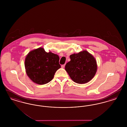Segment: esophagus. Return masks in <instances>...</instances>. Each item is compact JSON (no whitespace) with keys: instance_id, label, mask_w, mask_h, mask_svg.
Segmentation results:
<instances>
[{"instance_id":"esophagus-1","label":"esophagus","mask_w":127,"mask_h":127,"mask_svg":"<svg viewBox=\"0 0 127 127\" xmlns=\"http://www.w3.org/2000/svg\"><path fill=\"white\" fill-rule=\"evenodd\" d=\"M65 64H64V65H61V67H62V68H64V67H65Z\"/></svg>"}]
</instances>
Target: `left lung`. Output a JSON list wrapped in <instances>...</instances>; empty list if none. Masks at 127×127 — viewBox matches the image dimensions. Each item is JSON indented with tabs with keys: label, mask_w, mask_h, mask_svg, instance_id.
<instances>
[{
	"label": "left lung",
	"mask_w": 127,
	"mask_h": 127,
	"mask_svg": "<svg viewBox=\"0 0 127 127\" xmlns=\"http://www.w3.org/2000/svg\"><path fill=\"white\" fill-rule=\"evenodd\" d=\"M70 61L65 66V70L73 81L85 84L95 76L97 70V61L87 50L70 56Z\"/></svg>",
	"instance_id": "obj_1"
}]
</instances>
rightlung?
Segmentation results:
<instances>
[{"label": "right lung", "mask_w": 127, "mask_h": 127, "mask_svg": "<svg viewBox=\"0 0 127 127\" xmlns=\"http://www.w3.org/2000/svg\"><path fill=\"white\" fill-rule=\"evenodd\" d=\"M60 58L58 55L49 51L47 52L43 48L32 50L27 54L25 61L26 72L29 78L39 85L47 84L61 68Z\"/></svg>", "instance_id": "right-lung-1"}]
</instances>
